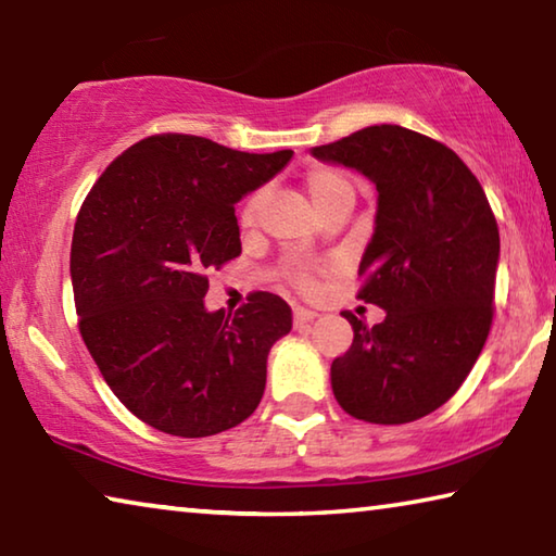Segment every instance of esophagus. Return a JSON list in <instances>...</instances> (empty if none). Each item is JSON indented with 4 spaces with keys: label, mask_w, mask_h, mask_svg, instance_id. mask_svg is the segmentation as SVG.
<instances>
[{
    "label": "esophagus",
    "mask_w": 556,
    "mask_h": 556,
    "mask_svg": "<svg viewBox=\"0 0 556 556\" xmlns=\"http://www.w3.org/2000/svg\"><path fill=\"white\" fill-rule=\"evenodd\" d=\"M316 316H318V314H316V312H312V308H306V306H294V326H296V328H299V326H304V324H312Z\"/></svg>",
    "instance_id": "34e87169"
}]
</instances>
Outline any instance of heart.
<instances>
[{
  "label": "heart",
  "instance_id": "b5f03b06",
  "mask_svg": "<svg viewBox=\"0 0 556 556\" xmlns=\"http://www.w3.org/2000/svg\"><path fill=\"white\" fill-rule=\"evenodd\" d=\"M306 188H308V193H312L316 208H321L324 203L336 199V195L353 193L351 181H348L341 172H336V168H314V172L306 176ZM262 205H265V188L250 193L248 201L242 203L240 223L244 225V228H252V225L260 220ZM299 281L304 287H312V277L308 275H299Z\"/></svg>",
  "mask_w": 556,
  "mask_h": 556
}]
</instances>
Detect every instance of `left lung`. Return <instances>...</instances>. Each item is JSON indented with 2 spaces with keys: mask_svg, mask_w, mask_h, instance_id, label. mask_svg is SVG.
<instances>
[{
  "mask_svg": "<svg viewBox=\"0 0 556 556\" xmlns=\"http://www.w3.org/2000/svg\"><path fill=\"white\" fill-rule=\"evenodd\" d=\"M378 188L361 296L384 321L343 312L353 345L331 365L341 407L372 425L439 409L473 368L493 321L501 235L478 178L456 152L400 125H372L314 147Z\"/></svg>",
  "mask_w": 556,
  "mask_h": 556,
  "instance_id": "1",
  "label": "left lung"
}]
</instances>
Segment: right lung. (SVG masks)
Wrapping results in <instances>:
<instances>
[{"mask_svg": "<svg viewBox=\"0 0 556 556\" xmlns=\"http://www.w3.org/2000/svg\"><path fill=\"white\" fill-rule=\"evenodd\" d=\"M291 156L147 137L83 203L71 244L80 336L117 400L164 434L213 437L257 409L291 308L255 291L235 314L208 312L205 275L240 255L235 203Z\"/></svg>", "mask_w": 556, "mask_h": 556, "instance_id": "right-lung-1", "label": "right lung"}]
</instances>
